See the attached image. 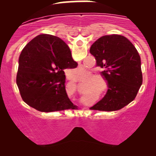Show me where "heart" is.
I'll return each mask as SVG.
<instances>
[{"instance_id": "obj_1", "label": "heart", "mask_w": 156, "mask_h": 156, "mask_svg": "<svg viewBox=\"0 0 156 156\" xmlns=\"http://www.w3.org/2000/svg\"><path fill=\"white\" fill-rule=\"evenodd\" d=\"M75 77V76H74ZM98 76H94L92 78V81H96L98 79ZM98 82H94V83H90L88 84V87H89V89H98V87H99V85H98Z\"/></svg>"}]
</instances>
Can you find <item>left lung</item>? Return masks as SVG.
<instances>
[{"instance_id":"obj_1","label":"left lung","mask_w":156,"mask_h":156,"mask_svg":"<svg viewBox=\"0 0 156 156\" xmlns=\"http://www.w3.org/2000/svg\"><path fill=\"white\" fill-rule=\"evenodd\" d=\"M96 66L108 83L103 99L92 110L113 112L122 108L135 99L142 84L141 58L130 40L121 35L101 37L90 48Z\"/></svg>"}]
</instances>
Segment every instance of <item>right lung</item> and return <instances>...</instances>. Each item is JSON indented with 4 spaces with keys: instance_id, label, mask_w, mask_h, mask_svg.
I'll return each instance as SVG.
<instances>
[{
    "instance_id": "right-lung-1",
    "label": "right lung",
    "mask_w": 156,
    "mask_h": 156,
    "mask_svg": "<svg viewBox=\"0 0 156 156\" xmlns=\"http://www.w3.org/2000/svg\"><path fill=\"white\" fill-rule=\"evenodd\" d=\"M77 66L62 39L49 34L36 37L19 58L16 81L23 101L42 112L77 108L66 92L64 71Z\"/></svg>"
}]
</instances>
